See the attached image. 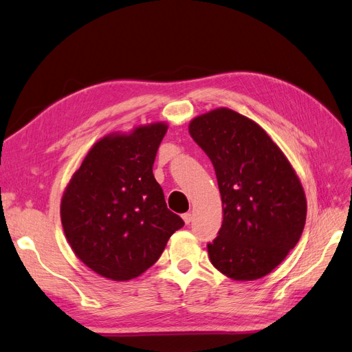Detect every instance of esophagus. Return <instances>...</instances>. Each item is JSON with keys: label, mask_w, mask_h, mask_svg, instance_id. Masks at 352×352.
Masks as SVG:
<instances>
[{"label": "esophagus", "mask_w": 352, "mask_h": 352, "mask_svg": "<svg viewBox=\"0 0 352 352\" xmlns=\"http://www.w3.org/2000/svg\"><path fill=\"white\" fill-rule=\"evenodd\" d=\"M182 219H183V221L186 224H189L192 221V214L190 213H184V214H182Z\"/></svg>", "instance_id": "obj_1"}]
</instances>
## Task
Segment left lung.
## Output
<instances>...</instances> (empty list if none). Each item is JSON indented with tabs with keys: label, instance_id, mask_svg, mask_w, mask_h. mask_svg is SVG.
I'll list each match as a JSON object with an SVG mask.
<instances>
[{
	"label": "left lung",
	"instance_id": "1",
	"mask_svg": "<svg viewBox=\"0 0 352 352\" xmlns=\"http://www.w3.org/2000/svg\"><path fill=\"white\" fill-rule=\"evenodd\" d=\"M189 133L213 163L223 204L212 264L233 280L268 273L298 243L307 200L296 170L256 122L219 108L195 118Z\"/></svg>",
	"mask_w": 352,
	"mask_h": 352
}]
</instances>
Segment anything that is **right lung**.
<instances>
[{
    "mask_svg": "<svg viewBox=\"0 0 352 352\" xmlns=\"http://www.w3.org/2000/svg\"><path fill=\"white\" fill-rule=\"evenodd\" d=\"M166 123L98 140L60 200V221L76 257L96 274L126 281L163 253L184 221L170 212L153 176Z\"/></svg>",
    "mask_w": 352,
    "mask_h": 352,
    "instance_id": "add662e5",
    "label": "right lung"
}]
</instances>
